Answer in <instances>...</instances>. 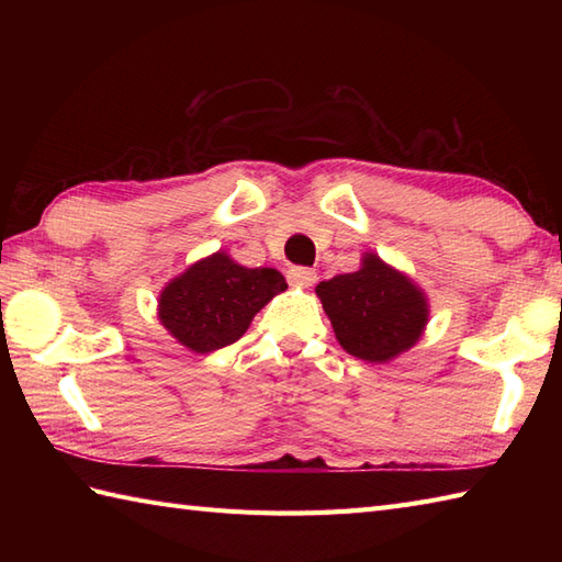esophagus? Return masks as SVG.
<instances>
[{"instance_id":"1","label":"esophagus","mask_w":562,"mask_h":562,"mask_svg":"<svg viewBox=\"0 0 562 562\" xmlns=\"http://www.w3.org/2000/svg\"><path fill=\"white\" fill-rule=\"evenodd\" d=\"M288 280L290 284H296V288H312L316 282V272L312 268H290Z\"/></svg>"}]
</instances>
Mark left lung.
<instances>
[{
  "label": "left lung",
  "mask_w": 562,
  "mask_h": 562,
  "mask_svg": "<svg viewBox=\"0 0 562 562\" xmlns=\"http://www.w3.org/2000/svg\"><path fill=\"white\" fill-rule=\"evenodd\" d=\"M316 294L345 352L384 364L420 340L429 318L425 292L374 254L362 268L321 282Z\"/></svg>",
  "instance_id": "left-lung-1"
}]
</instances>
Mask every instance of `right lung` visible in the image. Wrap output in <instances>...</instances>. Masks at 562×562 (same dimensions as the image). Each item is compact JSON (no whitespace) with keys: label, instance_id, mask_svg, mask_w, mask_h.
I'll return each mask as SVG.
<instances>
[{"label":"right lung","instance_id":"right-lung-1","mask_svg":"<svg viewBox=\"0 0 562 562\" xmlns=\"http://www.w3.org/2000/svg\"><path fill=\"white\" fill-rule=\"evenodd\" d=\"M288 290L274 268H244L224 250L193 262L159 294V321L188 350L207 355L236 342L274 294Z\"/></svg>","mask_w":562,"mask_h":562}]
</instances>
